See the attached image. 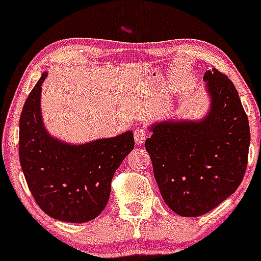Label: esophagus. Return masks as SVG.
<instances>
[{"mask_svg": "<svg viewBox=\"0 0 261 261\" xmlns=\"http://www.w3.org/2000/svg\"><path fill=\"white\" fill-rule=\"evenodd\" d=\"M148 137V130L145 127H137L134 130V140L137 145H142Z\"/></svg>", "mask_w": 261, "mask_h": 261, "instance_id": "esophagus-1", "label": "esophagus"}]
</instances>
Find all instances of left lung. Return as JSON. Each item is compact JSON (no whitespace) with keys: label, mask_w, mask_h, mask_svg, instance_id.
I'll use <instances>...</instances> for the list:
<instances>
[{"label":"left lung","mask_w":261,"mask_h":261,"mask_svg":"<svg viewBox=\"0 0 261 261\" xmlns=\"http://www.w3.org/2000/svg\"><path fill=\"white\" fill-rule=\"evenodd\" d=\"M211 110L200 122H162L145 149L168 206L182 217L206 215L236 192L250 144L248 117L232 81L216 67L206 71Z\"/></svg>","instance_id":"8db88e82"}]
</instances>
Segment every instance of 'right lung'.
Returning <instances> with one entry per match:
<instances>
[{"instance_id":"1","label":"right lung","mask_w":261,"mask_h":261,"mask_svg":"<svg viewBox=\"0 0 261 261\" xmlns=\"http://www.w3.org/2000/svg\"><path fill=\"white\" fill-rule=\"evenodd\" d=\"M43 72L29 93L19 119V160L37 204L51 218L84 223L106 207L116 170L133 150L134 137L98 139L69 145L54 139L43 125L40 91Z\"/></svg>"}]
</instances>
